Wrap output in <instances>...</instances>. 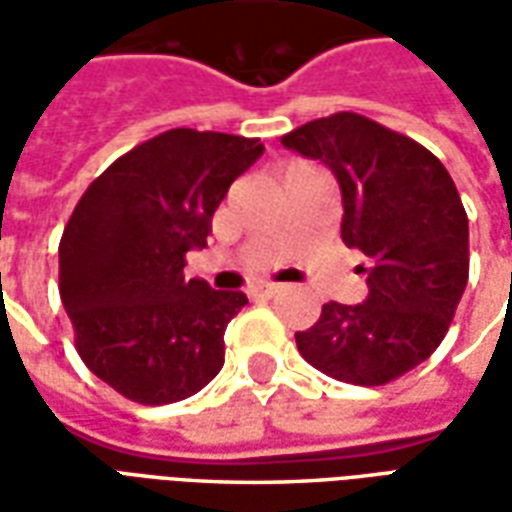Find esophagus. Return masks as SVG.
<instances>
[{
	"instance_id": "1",
	"label": "esophagus",
	"mask_w": 512,
	"mask_h": 512,
	"mask_svg": "<svg viewBox=\"0 0 512 512\" xmlns=\"http://www.w3.org/2000/svg\"><path fill=\"white\" fill-rule=\"evenodd\" d=\"M255 296H260V299H271V296H277V293H282V288L279 285H260L257 290H252Z\"/></svg>"
}]
</instances>
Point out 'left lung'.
<instances>
[{"mask_svg":"<svg viewBox=\"0 0 512 512\" xmlns=\"http://www.w3.org/2000/svg\"><path fill=\"white\" fill-rule=\"evenodd\" d=\"M332 169L343 194L340 235L359 249L362 304H323L296 332L299 354L326 376L384 386L428 359L450 329L469 279V219L439 158L356 112H337L282 136Z\"/></svg>","mask_w":512,"mask_h":512,"instance_id":"left-lung-1","label":"left lung"}]
</instances>
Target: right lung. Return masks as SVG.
I'll return each instance as SVG.
<instances>
[{
	"instance_id": "add662e5",
	"label": "right lung",
	"mask_w": 512,
	"mask_h": 512,
	"mask_svg": "<svg viewBox=\"0 0 512 512\" xmlns=\"http://www.w3.org/2000/svg\"><path fill=\"white\" fill-rule=\"evenodd\" d=\"M260 139L172 128L120 156L87 186L60 241V296L76 351L142 406L200 392L224 365V329L241 290L183 277Z\"/></svg>"
}]
</instances>
